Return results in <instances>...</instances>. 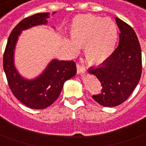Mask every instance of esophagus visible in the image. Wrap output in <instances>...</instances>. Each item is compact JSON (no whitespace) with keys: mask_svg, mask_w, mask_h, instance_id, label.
Wrapping results in <instances>:
<instances>
[{"mask_svg":"<svg viewBox=\"0 0 146 146\" xmlns=\"http://www.w3.org/2000/svg\"><path fill=\"white\" fill-rule=\"evenodd\" d=\"M77 69H78V73H81L82 71L85 70L84 67L82 66V65H81L80 64H77Z\"/></svg>","mask_w":146,"mask_h":146,"instance_id":"esophagus-1","label":"esophagus"}]
</instances>
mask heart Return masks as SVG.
<instances>
[{
  "label": "heart",
  "instance_id": "obj_1",
  "mask_svg": "<svg viewBox=\"0 0 146 146\" xmlns=\"http://www.w3.org/2000/svg\"><path fill=\"white\" fill-rule=\"evenodd\" d=\"M70 41L65 39L64 45L71 54L84 44V53L91 62L105 60L115 49L117 28L110 18L102 19L92 15L77 16L70 29Z\"/></svg>",
  "mask_w": 146,
  "mask_h": 146
}]
</instances>
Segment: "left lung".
<instances>
[{
	"mask_svg": "<svg viewBox=\"0 0 146 146\" xmlns=\"http://www.w3.org/2000/svg\"><path fill=\"white\" fill-rule=\"evenodd\" d=\"M120 30L119 43L101 65L89 68L101 83V92L92 98L100 105L114 107L131 96L138 84L142 70L141 50L135 31L127 23L115 18Z\"/></svg>",
	"mask_w": 146,
	"mask_h": 146,
	"instance_id": "1",
	"label": "left lung"
}]
</instances>
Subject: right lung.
<instances>
[{
	"instance_id": "right-lung-1",
	"label": "right lung",
	"mask_w": 146,
	"mask_h": 146,
	"mask_svg": "<svg viewBox=\"0 0 146 146\" xmlns=\"http://www.w3.org/2000/svg\"><path fill=\"white\" fill-rule=\"evenodd\" d=\"M49 17V13H38L21 20L12 30L3 55L4 71L11 92L21 103L35 110L45 109L52 105L59 97L64 83L77 73L74 61L58 60H53L45 71L33 80L23 78L16 70L14 50L22 30L46 24Z\"/></svg>"
}]
</instances>
